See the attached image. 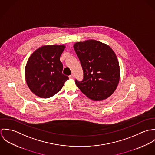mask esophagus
Here are the masks:
<instances>
[{"mask_svg": "<svg viewBox=\"0 0 155 155\" xmlns=\"http://www.w3.org/2000/svg\"><path fill=\"white\" fill-rule=\"evenodd\" d=\"M69 79H73L74 78V75L73 74H71L70 76H69Z\"/></svg>", "mask_w": 155, "mask_h": 155, "instance_id": "esophagus-1", "label": "esophagus"}]
</instances>
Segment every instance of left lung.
<instances>
[{"label": "left lung", "mask_w": 155, "mask_h": 155, "mask_svg": "<svg viewBox=\"0 0 155 155\" xmlns=\"http://www.w3.org/2000/svg\"><path fill=\"white\" fill-rule=\"evenodd\" d=\"M84 71L82 82L75 81L79 89L89 99L104 100L114 92L120 80L117 57L107 44L94 39L73 45Z\"/></svg>", "instance_id": "1"}]
</instances>
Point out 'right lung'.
<instances>
[{
    "instance_id": "1",
    "label": "right lung",
    "mask_w": 155,
    "mask_h": 155,
    "mask_svg": "<svg viewBox=\"0 0 155 155\" xmlns=\"http://www.w3.org/2000/svg\"><path fill=\"white\" fill-rule=\"evenodd\" d=\"M65 45H43L28 58L25 67V79L28 87L36 96L48 98L57 94L68 76L63 74L60 56Z\"/></svg>"
}]
</instances>
